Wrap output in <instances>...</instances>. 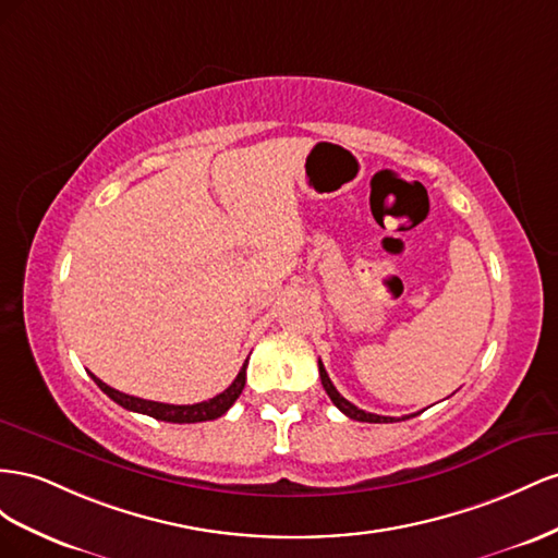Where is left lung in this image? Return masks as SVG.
<instances>
[{"label": "left lung", "instance_id": "1", "mask_svg": "<svg viewBox=\"0 0 558 558\" xmlns=\"http://www.w3.org/2000/svg\"><path fill=\"white\" fill-rule=\"evenodd\" d=\"M317 367H320V380H323V388L327 390V395H329V400L337 404V409L339 411H343L348 418H353V421H362V423H395V421H400V418H392V416H376V413H369V411H364V409H357L355 404H350L345 397L333 388V384H331V378L327 376V372H325V364L317 360ZM409 416H404L402 421H407Z\"/></svg>", "mask_w": 558, "mask_h": 558}]
</instances>
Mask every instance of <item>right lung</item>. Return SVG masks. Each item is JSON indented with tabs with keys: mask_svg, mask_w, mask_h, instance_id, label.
<instances>
[{
	"mask_svg": "<svg viewBox=\"0 0 558 558\" xmlns=\"http://www.w3.org/2000/svg\"><path fill=\"white\" fill-rule=\"evenodd\" d=\"M245 369H247V360L243 364V369L238 372L233 384L225 392H219L217 397H213V400L198 402V404H163V402L140 400V397L109 388L95 374H90V378L98 384V388L107 397H111V400H114L123 409L135 411V413H145V416H151L156 421H166V423H201V421H215L219 416H225V413L233 407V402L241 397V392L245 388Z\"/></svg>",
	"mask_w": 558,
	"mask_h": 558,
	"instance_id": "add662e5",
	"label": "right lung"
}]
</instances>
